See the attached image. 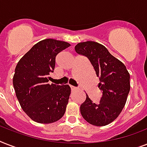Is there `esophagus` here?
Returning a JSON list of instances; mask_svg holds the SVG:
<instances>
[{
    "mask_svg": "<svg viewBox=\"0 0 147 147\" xmlns=\"http://www.w3.org/2000/svg\"><path fill=\"white\" fill-rule=\"evenodd\" d=\"M71 89L72 90V91H74V90H77V89H78V88L75 87V86H71Z\"/></svg>",
    "mask_w": 147,
    "mask_h": 147,
    "instance_id": "34e87169",
    "label": "esophagus"
}]
</instances>
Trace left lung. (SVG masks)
<instances>
[{"mask_svg":"<svg viewBox=\"0 0 147 147\" xmlns=\"http://www.w3.org/2000/svg\"><path fill=\"white\" fill-rule=\"evenodd\" d=\"M75 49L91 62L100 81L98 88L102 92L99 103H94L86 94L85 102L81 105V114L92 125H107L118 117L125 105L130 88V74L123 62L98 42H79Z\"/></svg>","mask_w":147,"mask_h":147,"instance_id":"obj_1","label":"left lung"}]
</instances>
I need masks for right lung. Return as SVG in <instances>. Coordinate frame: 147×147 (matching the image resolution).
Wrapping results in <instances>:
<instances>
[{
    "instance_id": "1",
    "label": "right lung",
    "mask_w": 147,
    "mask_h": 147,
    "mask_svg": "<svg viewBox=\"0 0 147 147\" xmlns=\"http://www.w3.org/2000/svg\"><path fill=\"white\" fill-rule=\"evenodd\" d=\"M70 44L47 39L35 44L17 63L13 78L16 96L24 111L33 121L51 123L64 115L71 88L69 85H49L55 56Z\"/></svg>"
}]
</instances>
